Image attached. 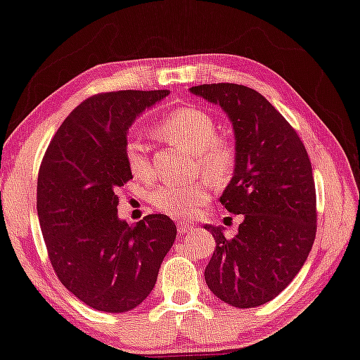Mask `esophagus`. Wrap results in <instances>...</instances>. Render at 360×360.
I'll return each instance as SVG.
<instances>
[{
	"label": "esophagus",
	"mask_w": 360,
	"mask_h": 360,
	"mask_svg": "<svg viewBox=\"0 0 360 360\" xmlns=\"http://www.w3.org/2000/svg\"><path fill=\"white\" fill-rule=\"evenodd\" d=\"M191 229H192V224H191V223H187V221H179V223H178V233H179V234L189 233Z\"/></svg>",
	"instance_id": "1"
}]
</instances>
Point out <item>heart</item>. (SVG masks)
<instances>
[{"label":"heart","mask_w":360,"mask_h":360,"mask_svg":"<svg viewBox=\"0 0 360 360\" xmlns=\"http://www.w3.org/2000/svg\"><path fill=\"white\" fill-rule=\"evenodd\" d=\"M155 131L171 146L195 153L202 171L213 181L224 182L231 178L236 150L231 142L217 136V124L207 111L200 108L174 110L160 120ZM124 162L136 179L150 181L153 178L147 147L139 136H131L126 141ZM208 198L210 184L207 181H194L189 184L168 182L153 192L152 203L171 217L186 218L194 214Z\"/></svg>","instance_id":"b5f03b06"}]
</instances>
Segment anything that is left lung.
I'll return each instance as SVG.
<instances>
[{
	"label": "left lung",
	"mask_w": 360,
	"mask_h": 360,
	"mask_svg": "<svg viewBox=\"0 0 360 360\" xmlns=\"http://www.w3.org/2000/svg\"><path fill=\"white\" fill-rule=\"evenodd\" d=\"M189 92L219 106L231 122L236 165L219 202L244 214L233 239L223 226L205 224L217 243L207 286L233 307H257L294 280L314 245L312 165L296 131L254 89L203 84Z\"/></svg>",
	"instance_id": "8db88e82"
}]
</instances>
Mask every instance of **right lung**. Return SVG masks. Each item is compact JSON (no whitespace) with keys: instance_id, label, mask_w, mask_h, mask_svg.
<instances>
[{"instance_id":"obj_1","label":"right lung","mask_w":360,"mask_h":360,"mask_svg":"<svg viewBox=\"0 0 360 360\" xmlns=\"http://www.w3.org/2000/svg\"><path fill=\"white\" fill-rule=\"evenodd\" d=\"M169 90L95 95L66 117L40 166L37 212L60 281L89 307L121 314L157 283L176 224L163 213L136 226L117 217V191L132 179L124 162L129 129Z\"/></svg>"}]
</instances>
